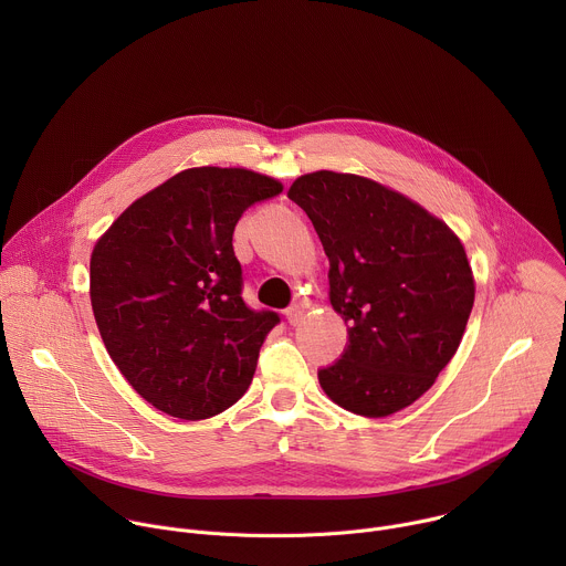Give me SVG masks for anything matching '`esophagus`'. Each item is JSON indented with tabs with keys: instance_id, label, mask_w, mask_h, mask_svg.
Returning a JSON list of instances; mask_svg holds the SVG:
<instances>
[{
	"instance_id": "esophagus-1",
	"label": "esophagus",
	"mask_w": 566,
	"mask_h": 566,
	"mask_svg": "<svg viewBox=\"0 0 566 566\" xmlns=\"http://www.w3.org/2000/svg\"><path fill=\"white\" fill-rule=\"evenodd\" d=\"M284 315L289 319V325H297V322L304 317V306L302 304H293V306H289L284 311Z\"/></svg>"
}]
</instances>
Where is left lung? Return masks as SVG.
Segmentation results:
<instances>
[{
    "instance_id": "left-lung-1",
    "label": "left lung",
    "mask_w": 566,
    "mask_h": 566,
    "mask_svg": "<svg viewBox=\"0 0 566 566\" xmlns=\"http://www.w3.org/2000/svg\"><path fill=\"white\" fill-rule=\"evenodd\" d=\"M289 199L329 258V297L347 322L340 358L317 380L340 408L389 417L452 360L474 302L459 237L419 203L356 175L300 177Z\"/></svg>"
}]
</instances>
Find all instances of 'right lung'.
Here are the masks:
<instances>
[{
	"instance_id": "right-lung-1",
	"label": "right lung",
	"mask_w": 566,
	"mask_h": 566,
	"mask_svg": "<svg viewBox=\"0 0 566 566\" xmlns=\"http://www.w3.org/2000/svg\"><path fill=\"white\" fill-rule=\"evenodd\" d=\"M282 186L241 168H192L134 201L92 253V306L129 385L160 412L199 421L249 389L275 311L241 291L232 232Z\"/></svg>"
}]
</instances>
